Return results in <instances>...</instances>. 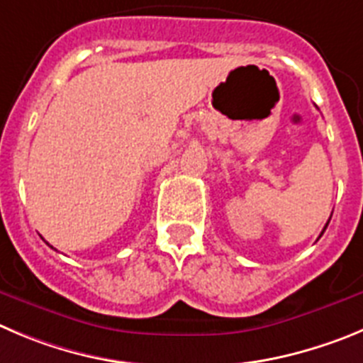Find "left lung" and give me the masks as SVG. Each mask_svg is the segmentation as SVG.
I'll use <instances>...</instances> for the list:
<instances>
[{
  "label": "left lung",
  "instance_id": "1",
  "mask_svg": "<svg viewBox=\"0 0 363 363\" xmlns=\"http://www.w3.org/2000/svg\"><path fill=\"white\" fill-rule=\"evenodd\" d=\"M331 220V218H330ZM330 220H328V223H330ZM328 223H326V228H328ZM326 228H324V231H326ZM320 236H323V233H320Z\"/></svg>",
  "mask_w": 363,
  "mask_h": 363
}]
</instances>
